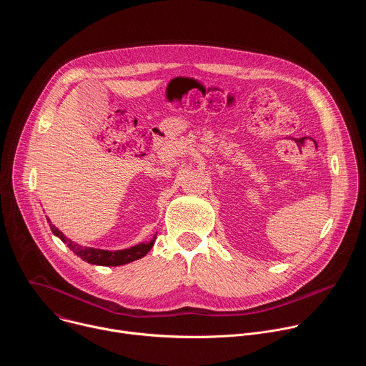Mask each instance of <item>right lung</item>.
<instances>
[{
    "label": "right lung",
    "mask_w": 366,
    "mask_h": 366,
    "mask_svg": "<svg viewBox=\"0 0 366 366\" xmlns=\"http://www.w3.org/2000/svg\"><path fill=\"white\" fill-rule=\"evenodd\" d=\"M49 226L54 232V234H56L76 256H79L82 260L92 265H102V267H119V265H126L129 262H133L136 259L143 257L153 246L154 239L147 242V243H140L136 244L130 249H124V250H102V249H94V247H85L81 246L75 242H72L71 239H68L61 230H58L54 224L50 223V220L47 219Z\"/></svg>",
    "instance_id": "right-lung-1"
}]
</instances>
